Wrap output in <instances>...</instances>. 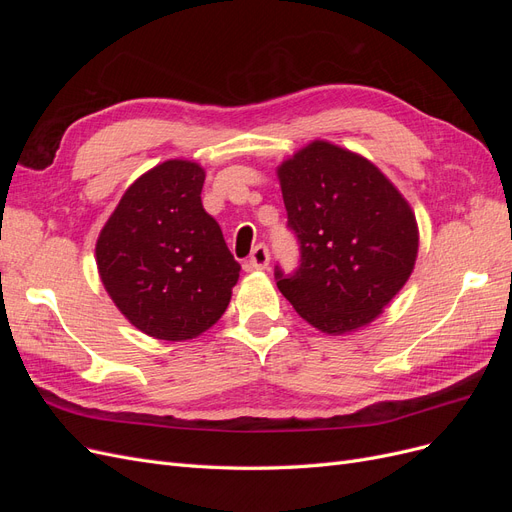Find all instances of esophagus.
<instances>
[{"instance_id":"1","label":"esophagus","mask_w":512,"mask_h":512,"mask_svg":"<svg viewBox=\"0 0 512 512\" xmlns=\"http://www.w3.org/2000/svg\"><path fill=\"white\" fill-rule=\"evenodd\" d=\"M269 260H271L269 247L265 243H258L250 254V260H247V267H250V269H267Z\"/></svg>"}]
</instances>
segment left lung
<instances>
[{
  "mask_svg": "<svg viewBox=\"0 0 512 512\" xmlns=\"http://www.w3.org/2000/svg\"><path fill=\"white\" fill-rule=\"evenodd\" d=\"M286 228L299 243V267L275 265L292 307L324 333L374 320L412 273L418 230L410 205L361 156L316 141L280 170Z\"/></svg>",
  "mask_w": 512,
  "mask_h": 512,
  "instance_id": "left-lung-1",
  "label": "left lung"
}]
</instances>
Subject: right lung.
I'll return each instance as SVG.
<instances>
[{
    "label": "right lung",
    "instance_id": "right-lung-1",
    "mask_svg": "<svg viewBox=\"0 0 512 512\" xmlns=\"http://www.w3.org/2000/svg\"><path fill=\"white\" fill-rule=\"evenodd\" d=\"M205 170L170 160L123 194L96 258L106 292L136 329L181 342L226 312L239 280L222 228L203 209Z\"/></svg>",
    "mask_w": 512,
    "mask_h": 512
}]
</instances>
